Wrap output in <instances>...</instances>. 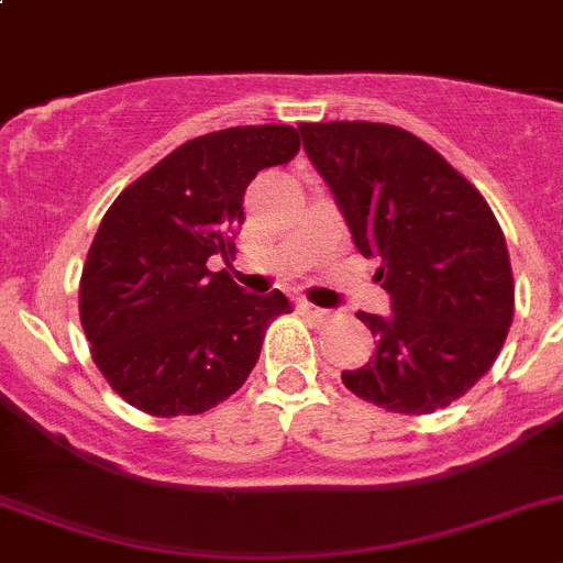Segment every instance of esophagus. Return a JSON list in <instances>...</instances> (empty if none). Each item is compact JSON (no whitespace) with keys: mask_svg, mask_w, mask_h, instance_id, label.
Wrapping results in <instances>:
<instances>
[{"mask_svg":"<svg viewBox=\"0 0 563 563\" xmlns=\"http://www.w3.org/2000/svg\"><path fill=\"white\" fill-rule=\"evenodd\" d=\"M300 311L306 313V317H311L313 322H328V319H333V313L328 311V308H319L313 306V302H300Z\"/></svg>","mask_w":563,"mask_h":563,"instance_id":"esophagus-1","label":"esophagus"}]
</instances>
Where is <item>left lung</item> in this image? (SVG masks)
Returning <instances> with one entry per match:
<instances>
[{
  "label": "left lung",
  "mask_w": 563,
  "mask_h": 563,
  "mask_svg": "<svg viewBox=\"0 0 563 563\" xmlns=\"http://www.w3.org/2000/svg\"><path fill=\"white\" fill-rule=\"evenodd\" d=\"M300 134L393 297L387 319L356 313L376 353L344 369V387L389 412L449 407L488 373L514 322L503 227L477 187L398 125L333 120Z\"/></svg>",
  "instance_id": "obj_1"
}]
</instances>
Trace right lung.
Segmentation results:
<instances>
[{
	"mask_svg": "<svg viewBox=\"0 0 563 563\" xmlns=\"http://www.w3.org/2000/svg\"><path fill=\"white\" fill-rule=\"evenodd\" d=\"M300 151L291 125L196 136L131 181L106 210L80 275V325L111 389L156 418L199 415L250 378L283 291L244 294L232 257L250 181Z\"/></svg>",
	"mask_w": 563,
	"mask_h": 563,
	"instance_id": "obj_1",
	"label": "right lung"
}]
</instances>
